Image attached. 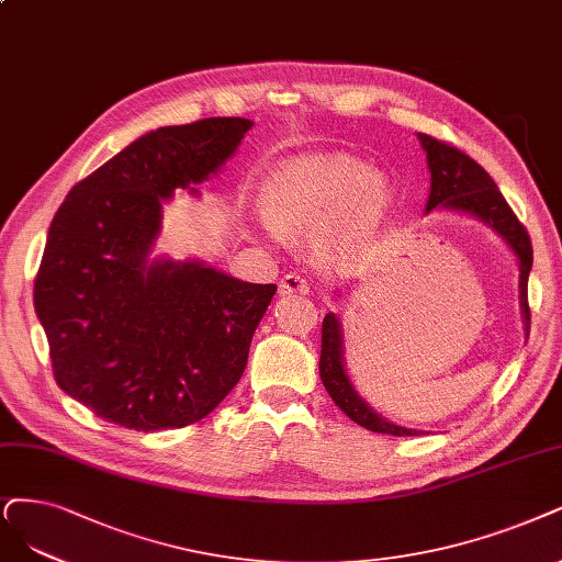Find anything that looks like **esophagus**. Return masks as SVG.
Returning <instances> with one entry per match:
<instances>
[{
  "label": "esophagus",
  "mask_w": 562,
  "mask_h": 562,
  "mask_svg": "<svg viewBox=\"0 0 562 562\" xmlns=\"http://www.w3.org/2000/svg\"><path fill=\"white\" fill-rule=\"evenodd\" d=\"M278 292H280V296H289V294H301V296H305V294L310 292V284H307V280H305L303 276L289 273V276H284V278L280 280Z\"/></svg>",
  "instance_id": "obj_1"
}]
</instances>
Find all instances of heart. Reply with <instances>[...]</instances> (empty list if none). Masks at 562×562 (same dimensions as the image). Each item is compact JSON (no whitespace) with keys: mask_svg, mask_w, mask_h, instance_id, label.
I'll return each mask as SVG.
<instances>
[{"mask_svg":"<svg viewBox=\"0 0 562 562\" xmlns=\"http://www.w3.org/2000/svg\"><path fill=\"white\" fill-rule=\"evenodd\" d=\"M389 190L370 166L340 155H305L289 159L268 176L263 215L282 236H307L334 220L326 247H342L375 220L386 205Z\"/></svg>","mask_w":562,"mask_h":562,"instance_id":"heart-1","label":"heart"}]
</instances>
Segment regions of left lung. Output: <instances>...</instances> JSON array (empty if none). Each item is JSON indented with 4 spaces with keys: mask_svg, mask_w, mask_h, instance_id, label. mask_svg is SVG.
Masks as SVG:
<instances>
[{
    "mask_svg": "<svg viewBox=\"0 0 562 562\" xmlns=\"http://www.w3.org/2000/svg\"><path fill=\"white\" fill-rule=\"evenodd\" d=\"M419 140L428 157L430 169V196L426 211L432 207H453V211H463L476 215L480 220L488 222L497 234H501L516 252L518 263H521V307L524 317L530 326V305H528V276L532 268V243L526 232V226L518 222L509 203L497 190L493 178L476 164L468 153H463L456 145L440 140L428 134H419ZM319 375L328 391V396L347 414L351 422L372 430V432H386V435H419V430H409L396 424H389L380 414L372 412L351 389L345 368H342V340H340V324L336 315H326L322 324V357H319Z\"/></svg>",
    "mask_w": 562,
    "mask_h": 562,
    "instance_id": "1",
    "label": "left lung"
}]
</instances>
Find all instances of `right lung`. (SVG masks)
<instances>
[{
	"mask_svg": "<svg viewBox=\"0 0 562 562\" xmlns=\"http://www.w3.org/2000/svg\"><path fill=\"white\" fill-rule=\"evenodd\" d=\"M249 127L205 117L145 134L76 182L55 213L34 307L55 382L97 417L143 432L182 428L238 384L278 286L145 257L161 199L215 173Z\"/></svg>",
	"mask_w": 562,
	"mask_h": 562,
	"instance_id": "1",
	"label": "right lung"
}]
</instances>
